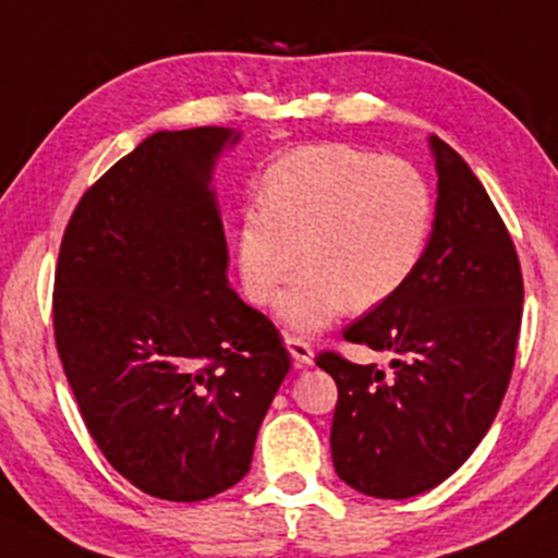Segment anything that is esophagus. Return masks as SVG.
<instances>
[{
    "mask_svg": "<svg viewBox=\"0 0 558 558\" xmlns=\"http://www.w3.org/2000/svg\"><path fill=\"white\" fill-rule=\"evenodd\" d=\"M286 345H288V351H291L293 361H296V366H312L314 364V351H312V345H308L304 338H296V335H288Z\"/></svg>",
    "mask_w": 558,
    "mask_h": 558,
    "instance_id": "esophagus-1",
    "label": "esophagus"
}]
</instances>
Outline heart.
Returning a JSON list of instances; mask_svg holds the SVG:
<instances>
[{"instance_id":"1","label":"heart","mask_w":558,"mask_h":558,"mask_svg":"<svg viewBox=\"0 0 558 558\" xmlns=\"http://www.w3.org/2000/svg\"><path fill=\"white\" fill-rule=\"evenodd\" d=\"M436 226L434 184L418 166L345 143L308 145L267 169L262 199L239 210L236 262L246 299H280L293 330L317 332L348 306L400 293Z\"/></svg>"}]
</instances>
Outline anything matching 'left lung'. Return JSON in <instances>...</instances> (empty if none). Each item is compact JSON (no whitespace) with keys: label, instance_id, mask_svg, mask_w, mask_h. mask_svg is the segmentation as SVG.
Masks as SVG:
<instances>
[{"label":"left lung","instance_id":"8db88e82","mask_svg":"<svg viewBox=\"0 0 558 558\" xmlns=\"http://www.w3.org/2000/svg\"><path fill=\"white\" fill-rule=\"evenodd\" d=\"M439 199L432 244L408 286L343 330L348 343L392 351V372L322 351L332 374V462L377 499L439 486L492 428L522 322V270L505 220L471 166L432 137Z\"/></svg>","mask_w":558,"mask_h":558}]
</instances>
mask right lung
Returning <instances> with one entry per match:
<instances>
[{
    "label": "right lung",
    "mask_w": 558,
    "mask_h": 558,
    "mask_svg": "<svg viewBox=\"0 0 558 558\" xmlns=\"http://www.w3.org/2000/svg\"><path fill=\"white\" fill-rule=\"evenodd\" d=\"M226 126L158 132L85 190L53 272V340L104 458L140 492L203 501L250 473L291 368L226 278L213 160Z\"/></svg>",
    "instance_id": "right-lung-1"
}]
</instances>
